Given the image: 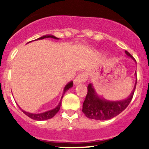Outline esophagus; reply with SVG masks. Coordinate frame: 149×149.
<instances>
[{
    "instance_id": "esophagus-1",
    "label": "esophagus",
    "mask_w": 149,
    "mask_h": 149,
    "mask_svg": "<svg viewBox=\"0 0 149 149\" xmlns=\"http://www.w3.org/2000/svg\"><path fill=\"white\" fill-rule=\"evenodd\" d=\"M87 78H88V76H87V73H85V72H83V73H81L78 75L76 77L74 80V84L76 85L77 84L82 83V82H85L87 80Z\"/></svg>"
}]
</instances>
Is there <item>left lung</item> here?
Wrapping results in <instances>:
<instances>
[{"label":"left lung","mask_w":149,"mask_h":149,"mask_svg":"<svg viewBox=\"0 0 149 149\" xmlns=\"http://www.w3.org/2000/svg\"><path fill=\"white\" fill-rule=\"evenodd\" d=\"M125 52L127 56L131 58L136 63V60L127 51ZM135 76H136V71L135 72ZM136 83L137 78L130 96L127 98L120 101H109L102 98L97 94L93 84H89L87 87L88 92L84 102L82 112L86 118L97 120H106L115 118L121 113L131 102L136 89Z\"/></svg>","instance_id":"1"}]
</instances>
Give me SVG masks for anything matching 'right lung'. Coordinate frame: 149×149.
I'll return each instance as SVG.
<instances>
[{
    "mask_svg": "<svg viewBox=\"0 0 149 149\" xmlns=\"http://www.w3.org/2000/svg\"><path fill=\"white\" fill-rule=\"evenodd\" d=\"M45 38H52V39H55V40H59V38H57V37H55V36L50 35V34H47V35L42 36V37L37 39L36 40H43V39H45ZM72 86H73V81H70L69 83H68L67 84H66L65 88H64V89H63V92L62 97H61V101H60L59 104H58V106H57L56 107L54 108V109H51V110H48V111H47V112H42V113H37V114L35 113L34 114V113H30V112H26V111H24V110H23L22 109H21L20 108L21 110H22V112L25 114V115H27L29 118H31V119H33V120H35L41 121V120H46L50 119V118H53V117L56 115L57 112L59 111L60 107H61V101H62V99H63V97L64 94L66 92V91H68V90L69 88H71Z\"/></svg>",
    "mask_w": 149,
    "mask_h": 149,
    "instance_id": "1",
    "label": "right lung"
}]
</instances>
